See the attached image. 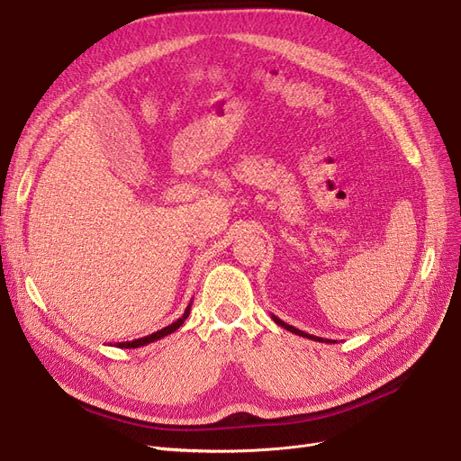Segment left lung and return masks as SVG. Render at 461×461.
I'll list each match as a JSON object with an SVG mask.
<instances>
[{"mask_svg": "<svg viewBox=\"0 0 461 461\" xmlns=\"http://www.w3.org/2000/svg\"><path fill=\"white\" fill-rule=\"evenodd\" d=\"M272 320L278 323L280 327H284V329H287V330H291V333H294V335H299V337H304V339H310V340H316V342H327V344H335L337 340H329V339H321V337H314V335H308V333H304V330H301V329H297V327H293V325H287L285 321H282L280 318H276V316H272Z\"/></svg>", "mask_w": 461, "mask_h": 461, "instance_id": "obj_1", "label": "left lung"}]
</instances>
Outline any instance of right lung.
I'll list each match as a JSON object with an SVG mask.
<instances>
[{
	"label": "right lung",
	"instance_id": "obj_1",
	"mask_svg": "<svg viewBox=\"0 0 461 461\" xmlns=\"http://www.w3.org/2000/svg\"><path fill=\"white\" fill-rule=\"evenodd\" d=\"M191 304H193V301L189 303V306L185 308V312H183V316H181L177 321H174L172 325L157 330V333H153V335H147V337H141V339H136V340H131V342H117L115 346H117V348H126V349H128V348H141V346H147V344H151V342H155V340H160V339H164V337L172 335L174 330H177L183 323H185V320L189 318Z\"/></svg>",
	"mask_w": 461,
	"mask_h": 461
}]
</instances>
